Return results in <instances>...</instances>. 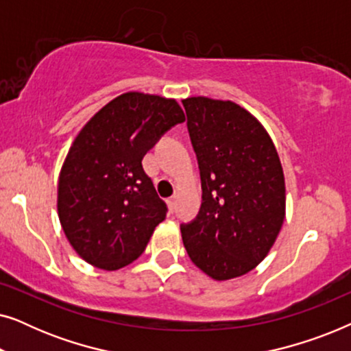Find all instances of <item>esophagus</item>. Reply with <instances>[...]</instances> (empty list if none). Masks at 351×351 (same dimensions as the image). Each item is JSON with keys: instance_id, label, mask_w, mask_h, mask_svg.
I'll return each mask as SVG.
<instances>
[{"instance_id": "obj_1", "label": "esophagus", "mask_w": 351, "mask_h": 351, "mask_svg": "<svg viewBox=\"0 0 351 351\" xmlns=\"http://www.w3.org/2000/svg\"><path fill=\"white\" fill-rule=\"evenodd\" d=\"M166 203H167V208H169V210L172 213V210L176 209V196H172V198L167 199Z\"/></svg>"}]
</instances>
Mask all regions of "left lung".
<instances>
[{
  "mask_svg": "<svg viewBox=\"0 0 351 351\" xmlns=\"http://www.w3.org/2000/svg\"><path fill=\"white\" fill-rule=\"evenodd\" d=\"M198 156L203 203L182 225L191 262L215 281L254 270L286 217L285 172L263 124L232 100H182Z\"/></svg>",
  "mask_w": 351,
  "mask_h": 351,
  "instance_id": "8db88e82",
  "label": "left lung"
}]
</instances>
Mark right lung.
Returning <instances> with one entry per match:
<instances>
[{
  "instance_id": "1",
  "label": "right lung",
  "mask_w": 351,
  "mask_h": 351,
  "mask_svg": "<svg viewBox=\"0 0 351 351\" xmlns=\"http://www.w3.org/2000/svg\"><path fill=\"white\" fill-rule=\"evenodd\" d=\"M184 121L176 99L131 90L81 128L59 174L57 214L83 261L114 271L145 251L167 209L142 160L167 129Z\"/></svg>"
}]
</instances>
